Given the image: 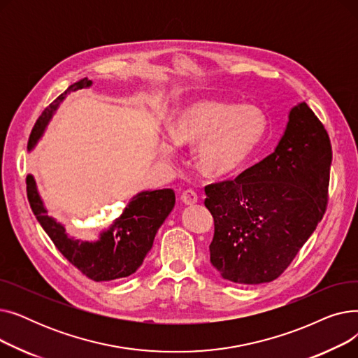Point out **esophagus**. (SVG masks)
<instances>
[{"mask_svg": "<svg viewBox=\"0 0 358 358\" xmlns=\"http://www.w3.org/2000/svg\"><path fill=\"white\" fill-rule=\"evenodd\" d=\"M181 200H182V203H184V204H194V203H197L199 196H197V193H196L194 190H192V189H187V190H184V192H182V194H181Z\"/></svg>", "mask_w": 358, "mask_h": 358, "instance_id": "obj_1", "label": "esophagus"}]
</instances>
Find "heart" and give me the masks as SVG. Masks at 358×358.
Returning a JSON list of instances; mask_svg holds the SVG:
<instances>
[{
  "instance_id": "heart-1",
  "label": "heart",
  "mask_w": 358,
  "mask_h": 358,
  "mask_svg": "<svg viewBox=\"0 0 358 358\" xmlns=\"http://www.w3.org/2000/svg\"><path fill=\"white\" fill-rule=\"evenodd\" d=\"M268 120L255 106L199 101L182 108L169 126L178 145L196 148V162L209 177L236 173L264 141Z\"/></svg>"
}]
</instances>
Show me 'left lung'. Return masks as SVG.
I'll return each instance as SVG.
<instances>
[{"instance_id":"left-lung-1","label":"left lung","mask_w":358,"mask_h":358,"mask_svg":"<svg viewBox=\"0 0 358 358\" xmlns=\"http://www.w3.org/2000/svg\"><path fill=\"white\" fill-rule=\"evenodd\" d=\"M331 162L327 129L300 103L273 154L204 187L215 220L210 262L224 280L261 285L283 274L324 217Z\"/></svg>"}]
</instances>
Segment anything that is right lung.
<instances>
[{
  "mask_svg": "<svg viewBox=\"0 0 358 358\" xmlns=\"http://www.w3.org/2000/svg\"><path fill=\"white\" fill-rule=\"evenodd\" d=\"M91 84L88 78L77 81L43 110L31 129L29 150L42 138L53 113L68 94ZM26 184L30 208L55 247L73 267L94 281H108L134 274L142 266L158 229L176 204V194L171 189L142 192L129 201L111 227L100 234L99 241H80L71 238L61 223L48 216L33 176H27Z\"/></svg>",
  "mask_w": 358,
  "mask_h": 358,
  "instance_id": "1",
  "label": "right lung"
}]
</instances>
